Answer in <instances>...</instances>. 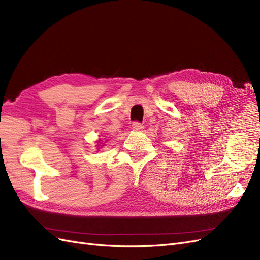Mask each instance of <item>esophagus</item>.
Instances as JSON below:
<instances>
[{
  "mask_svg": "<svg viewBox=\"0 0 260 260\" xmlns=\"http://www.w3.org/2000/svg\"><path fill=\"white\" fill-rule=\"evenodd\" d=\"M132 129L135 130V131H141V130L143 129V124H142V123H140V122H138V121L133 122V123H132Z\"/></svg>",
  "mask_w": 260,
  "mask_h": 260,
  "instance_id": "obj_1",
  "label": "esophagus"
}]
</instances>
